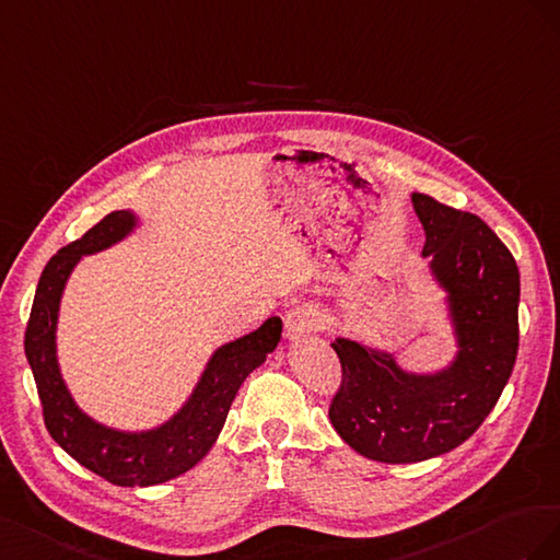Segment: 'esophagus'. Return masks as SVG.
Segmentation results:
<instances>
[{
	"instance_id": "34e87169",
	"label": "esophagus",
	"mask_w": 560,
	"mask_h": 560,
	"mask_svg": "<svg viewBox=\"0 0 560 560\" xmlns=\"http://www.w3.org/2000/svg\"><path fill=\"white\" fill-rule=\"evenodd\" d=\"M322 312L312 305H302L291 310V314L285 316V340L289 342H298L305 340L310 332H314L316 328H322Z\"/></svg>"
}]
</instances>
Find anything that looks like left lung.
Masks as SVG:
<instances>
[{
    "instance_id": "obj_1",
    "label": "left lung",
    "mask_w": 560,
    "mask_h": 560,
    "mask_svg": "<svg viewBox=\"0 0 560 560\" xmlns=\"http://www.w3.org/2000/svg\"><path fill=\"white\" fill-rule=\"evenodd\" d=\"M424 230L422 258L443 293L455 351L439 369L415 371L401 349L335 338L342 385L330 422L359 455L408 465L439 457L481 427L509 382L518 351L521 277L514 255L481 218L412 195Z\"/></svg>"
}]
</instances>
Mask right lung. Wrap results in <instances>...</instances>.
Listing matches in <instances>:
<instances>
[{"label":"right lung","mask_w":560,"mask_h":560,"mask_svg":"<svg viewBox=\"0 0 560 560\" xmlns=\"http://www.w3.org/2000/svg\"><path fill=\"white\" fill-rule=\"evenodd\" d=\"M140 225L136 211H115L79 242L60 248L46 262L25 330V357L35 375L51 439L89 471L124 488L166 483L209 455L225 427L230 406L244 380L265 363L281 340V318L220 345L206 361L185 404L162 424L119 429L98 422L77 404L58 361V316L66 285L84 255H95L129 238Z\"/></svg>","instance_id":"right-lung-1"}]
</instances>
